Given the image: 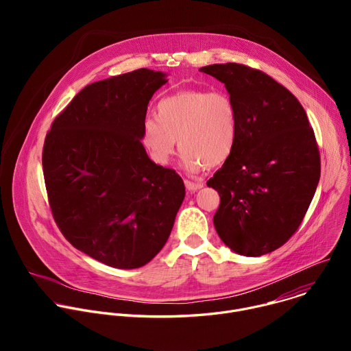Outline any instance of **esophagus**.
I'll list each match as a JSON object with an SVG mask.
<instances>
[{
  "label": "esophagus",
  "instance_id": "1",
  "mask_svg": "<svg viewBox=\"0 0 351 351\" xmlns=\"http://www.w3.org/2000/svg\"><path fill=\"white\" fill-rule=\"evenodd\" d=\"M184 184H186L187 190H189V191H191V193H194V191H197V190H199V189H203V187H204V183H203V182H191V180H184Z\"/></svg>",
  "mask_w": 351,
  "mask_h": 351
}]
</instances>
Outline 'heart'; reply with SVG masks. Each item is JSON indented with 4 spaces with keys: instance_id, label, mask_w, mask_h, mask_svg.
<instances>
[{
    "instance_id": "obj_1",
    "label": "heart",
    "mask_w": 351,
    "mask_h": 351,
    "mask_svg": "<svg viewBox=\"0 0 351 351\" xmlns=\"http://www.w3.org/2000/svg\"><path fill=\"white\" fill-rule=\"evenodd\" d=\"M156 117L141 125L148 157L165 167L182 148L180 162L191 173L223 164L236 145L239 115L232 97L222 90L184 88L162 97Z\"/></svg>"
}]
</instances>
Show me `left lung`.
<instances>
[{"label":"left lung","mask_w":351,"mask_h":351,"mask_svg":"<svg viewBox=\"0 0 351 351\" xmlns=\"http://www.w3.org/2000/svg\"><path fill=\"white\" fill-rule=\"evenodd\" d=\"M202 71L225 84L239 115L233 153L207 182L221 195L215 229L240 256L268 254L297 230L315 194L314 130L298 99L264 72L234 62Z\"/></svg>","instance_id":"8db88e82"}]
</instances>
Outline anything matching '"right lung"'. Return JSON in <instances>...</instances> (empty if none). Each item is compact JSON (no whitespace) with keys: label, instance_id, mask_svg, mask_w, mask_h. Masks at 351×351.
Returning <instances> with one entry per match:
<instances>
[{"label":"right lung","instance_id":"right-lung-1","mask_svg":"<svg viewBox=\"0 0 351 351\" xmlns=\"http://www.w3.org/2000/svg\"><path fill=\"white\" fill-rule=\"evenodd\" d=\"M167 76L141 68L86 86L44 141L58 228L82 253L114 268H140L161 252L186 194L182 178L149 160L140 137Z\"/></svg>","mask_w":351,"mask_h":351}]
</instances>
